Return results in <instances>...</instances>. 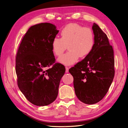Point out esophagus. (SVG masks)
I'll return each mask as SVG.
<instances>
[{
  "instance_id": "esophagus-1",
  "label": "esophagus",
  "mask_w": 128,
  "mask_h": 128,
  "mask_svg": "<svg viewBox=\"0 0 128 128\" xmlns=\"http://www.w3.org/2000/svg\"><path fill=\"white\" fill-rule=\"evenodd\" d=\"M65 72H66V73H68V67H67V66H66L65 67Z\"/></svg>"
}]
</instances>
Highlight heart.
I'll list each match as a JSON object with an SVG mask.
<instances>
[{"instance_id": "obj_1", "label": "heart", "mask_w": 128, "mask_h": 128, "mask_svg": "<svg viewBox=\"0 0 128 128\" xmlns=\"http://www.w3.org/2000/svg\"><path fill=\"white\" fill-rule=\"evenodd\" d=\"M61 38L54 37L52 42L54 55L60 57L66 49L68 52L58 58L60 63L71 65L78 58H84L92 52L94 46V34L92 29L77 24H69L62 29Z\"/></svg>"}]
</instances>
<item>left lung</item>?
I'll return each instance as SVG.
<instances>
[{
	"label": "left lung",
	"instance_id": "1",
	"mask_svg": "<svg viewBox=\"0 0 128 128\" xmlns=\"http://www.w3.org/2000/svg\"><path fill=\"white\" fill-rule=\"evenodd\" d=\"M92 29L95 42L92 52L68 71L74 77L76 96L88 104L102 99L115 74L114 51L107 36L96 24Z\"/></svg>",
	"mask_w": 128,
	"mask_h": 128
}]
</instances>
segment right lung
<instances>
[{
  "instance_id": "1",
  "label": "right lung",
  "mask_w": 128,
  "mask_h": 128,
  "mask_svg": "<svg viewBox=\"0 0 128 128\" xmlns=\"http://www.w3.org/2000/svg\"><path fill=\"white\" fill-rule=\"evenodd\" d=\"M58 30L54 25L41 23L28 29L16 54L17 83L27 99L38 106H47L56 100L65 68L54 63L52 42ZM53 64V67L46 68Z\"/></svg>"
}]
</instances>
